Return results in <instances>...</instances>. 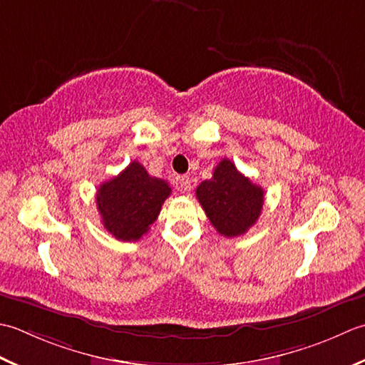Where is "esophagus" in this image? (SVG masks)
Segmentation results:
<instances>
[{
  "mask_svg": "<svg viewBox=\"0 0 365 365\" xmlns=\"http://www.w3.org/2000/svg\"><path fill=\"white\" fill-rule=\"evenodd\" d=\"M178 189L181 192H187L190 190V178L189 176H180V180H178Z\"/></svg>",
  "mask_w": 365,
  "mask_h": 365,
  "instance_id": "34e87169",
  "label": "esophagus"
}]
</instances>
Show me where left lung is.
<instances>
[{
	"label": "left lung",
	"mask_w": 365,
	"mask_h": 365,
	"mask_svg": "<svg viewBox=\"0 0 365 365\" xmlns=\"http://www.w3.org/2000/svg\"><path fill=\"white\" fill-rule=\"evenodd\" d=\"M197 198L214 228L220 235L233 237L255 225L262 214L264 192L237 172L232 160L222 159L211 180L197 187Z\"/></svg>",
	"instance_id": "1"
}]
</instances>
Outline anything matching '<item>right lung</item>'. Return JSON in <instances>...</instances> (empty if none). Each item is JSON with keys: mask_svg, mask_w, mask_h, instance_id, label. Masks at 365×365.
Returning a JSON list of instances; mask_svg holds the SVG:
<instances>
[{"mask_svg": "<svg viewBox=\"0 0 365 365\" xmlns=\"http://www.w3.org/2000/svg\"><path fill=\"white\" fill-rule=\"evenodd\" d=\"M172 187L150 176L140 162H130L113 180L101 184L96 203L102 224L120 241H138L154 224Z\"/></svg>", "mask_w": 365, "mask_h": 365, "instance_id": "add662e5", "label": "right lung"}]
</instances>
